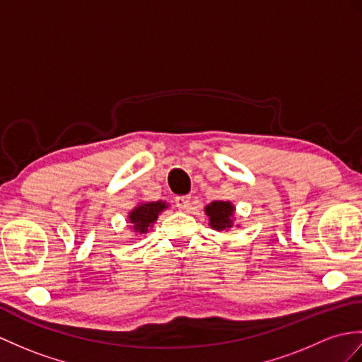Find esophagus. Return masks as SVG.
Wrapping results in <instances>:
<instances>
[{"label":"esophagus","mask_w":362,"mask_h":362,"mask_svg":"<svg viewBox=\"0 0 362 362\" xmlns=\"http://www.w3.org/2000/svg\"><path fill=\"white\" fill-rule=\"evenodd\" d=\"M191 205V196L185 194V196H177L175 197V206L180 209H187Z\"/></svg>","instance_id":"1"}]
</instances>
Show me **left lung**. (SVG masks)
I'll return each mask as SVG.
<instances>
[{
  "label": "left lung",
  "mask_w": 362,
  "mask_h": 362,
  "mask_svg": "<svg viewBox=\"0 0 362 362\" xmlns=\"http://www.w3.org/2000/svg\"><path fill=\"white\" fill-rule=\"evenodd\" d=\"M205 213L209 216V225L217 231L230 228L233 225L231 217L234 213V206L230 202H211V204L205 208Z\"/></svg>",
  "instance_id": "8db88e82"
}]
</instances>
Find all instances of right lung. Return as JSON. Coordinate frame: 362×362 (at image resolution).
Listing matches in <instances>:
<instances>
[{"mask_svg":"<svg viewBox=\"0 0 362 362\" xmlns=\"http://www.w3.org/2000/svg\"><path fill=\"white\" fill-rule=\"evenodd\" d=\"M165 208V202H149V204H143L136 209H132L129 213V221L134 230L139 233H146L148 226L157 221L158 213H162Z\"/></svg>","mask_w":362,"mask_h":362,"instance_id":"1","label":"right lung"}]
</instances>
